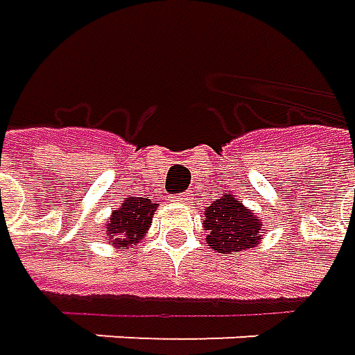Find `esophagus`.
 <instances>
[{
	"instance_id": "1",
	"label": "esophagus",
	"mask_w": 355,
	"mask_h": 355,
	"mask_svg": "<svg viewBox=\"0 0 355 355\" xmlns=\"http://www.w3.org/2000/svg\"><path fill=\"white\" fill-rule=\"evenodd\" d=\"M170 201L173 203H191V197L185 193V195H170Z\"/></svg>"
}]
</instances>
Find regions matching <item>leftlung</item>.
I'll list each match as a JSON object with an SVG mask.
<instances>
[{
  "mask_svg": "<svg viewBox=\"0 0 355 355\" xmlns=\"http://www.w3.org/2000/svg\"><path fill=\"white\" fill-rule=\"evenodd\" d=\"M201 223L207 232V244L218 254H239L256 248L266 234L261 216L250 211L232 193L220 195L207 207Z\"/></svg>",
  "mask_w": 355,
  "mask_h": 355,
  "instance_id": "left-lung-1",
  "label": "left lung"
}]
</instances>
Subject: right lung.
I'll use <instances>...</instances> for the list:
<instances>
[{"label":"right lung","mask_w":355,"mask_h":355,"mask_svg":"<svg viewBox=\"0 0 355 355\" xmlns=\"http://www.w3.org/2000/svg\"><path fill=\"white\" fill-rule=\"evenodd\" d=\"M158 203H152L148 197H130L127 195L119 209L111 211L103 225V239L111 246L128 250L139 244L148 234L152 216Z\"/></svg>","instance_id":"add662e5"}]
</instances>
